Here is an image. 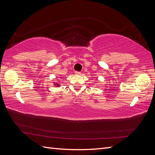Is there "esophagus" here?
Returning <instances> with one entry per match:
<instances>
[{
  "mask_svg": "<svg viewBox=\"0 0 155 155\" xmlns=\"http://www.w3.org/2000/svg\"><path fill=\"white\" fill-rule=\"evenodd\" d=\"M81 72H78V71H76L75 72V74H76V75H81Z\"/></svg>",
  "mask_w": 155,
  "mask_h": 155,
  "instance_id": "1",
  "label": "esophagus"
}]
</instances>
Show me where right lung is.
<instances>
[{
  "instance_id": "add662e5",
  "label": "right lung",
  "mask_w": 155,
  "mask_h": 155,
  "mask_svg": "<svg viewBox=\"0 0 155 155\" xmlns=\"http://www.w3.org/2000/svg\"><path fill=\"white\" fill-rule=\"evenodd\" d=\"M55 85H56V87H59V83H56V84H54Z\"/></svg>"
}]
</instances>
